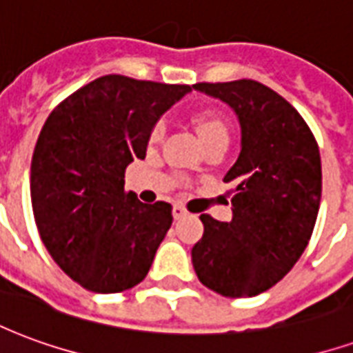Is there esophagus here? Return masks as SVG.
<instances>
[{
	"instance_id": "34e87169",
	"label": "esophagus",
	"mask_w": 353,
	"mask_h": 353,
	"mask_svg": "<svg viewBox=\"0 0 353 353\" xmlns=\"http://www.w3.org/2000/svg\"><path fill=\"white\" fill-rule=\"evenodd\" d=\"M172 215H174V219H183L185 215H187V212H185V208L174 206V210H172Z\"/></svg>"
}]
</instances>
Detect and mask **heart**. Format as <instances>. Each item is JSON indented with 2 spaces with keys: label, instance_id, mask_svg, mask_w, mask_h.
<instances>
[{
  "label": "heart",
  "instance_id": "1",
  "mask_svg": "<svg viewBox=\"0 0 353 353\" xmlns=\"http://www.w3.org/2000/svg\"><path fill=\"white\" fill-rule=\"evenodd\" d=\"M194 128H196V134H199L202 145H208L212 141H229V123L225 121V117L215 111V109H202L199 111L194 119ZM164 123H157L151 128V134H149V145L157 147L164 139Z\"/></svg>",
  "mask_w": 353,
  "mask_h": 353
}]
</instances>
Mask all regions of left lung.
I'll return each instance as SVG.
<instances>
[{
  "instance_id": "left-lung-1",
  "label": "left lung",
  "mask_w": 353,
  "mask_h": 353,
  "mask_svg": "<svg viewBox=\"0 0 353 353\" xmlns=\"http://www.w3.org/2000/svg\"><path fill=\"white\" fill-rule=\"evenodd\" d=\"M238 117L240 154L223 181L234 187L232 221L200 215L192 248L199 280L223 296H255L293 268L308 245L321 200L314 134L288 100L257 81L199 83Z\"/></svg>"
}]
</instances>
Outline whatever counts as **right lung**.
<instances>
[{
  "label": "right lung",
  "mask_w": 353,
  "mask_h": 353,
  "mask_svg": "<svg viewBox=\"0 0 353 353\" xmlns=\"http://www.w3.org/2000/svg\"><path fill=\"white\" fill-rule=\"evenodd\" d=\"M189 92V85L103 75L43 124L30 172L35 225L54 263L88 291H126L153 265L172 206L124 191V170L145 157L151 128Z\"/></svg>",
  "instance_id": "add662e5"
}]
</instances>
